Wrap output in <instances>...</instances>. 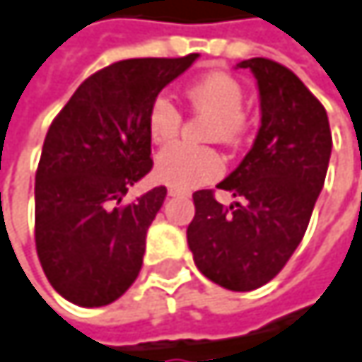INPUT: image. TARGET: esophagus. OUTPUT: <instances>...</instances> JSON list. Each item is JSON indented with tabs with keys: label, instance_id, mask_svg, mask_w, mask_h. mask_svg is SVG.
I'll use <instances>...</instances> for the list:
<instances>
[{
	"label": "esophagus",
	"instance_id": "esophagus-1",
	"mask_svg": "<svg viewBox=\"0 0 362 362\" xmlns=\"http://www.w3.org/2000/svg\"><path fill=\"white\" fill-rule=\"evenodd\" d=\"M168 194H170V197H180L184 192H182L180 188H168Z\"/></svg>",
	"mask_w": 362,
	"mask_h": 362
}]
</instances>
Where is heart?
Wrapping results in <instances>:
<instances>
[{
  "instance_id": "b5f03b06",
  "label": "heart",
  "mask_w": 362,
  "mask_h": 362,
  "mask_svg": "<svg viewBox=\"0 0 362 362\" xmlns=\"http://www.w3.org/2000/svg\"><path fill=\"white\" fill-rule=\"evenodd\" d=\"M186 100L199 112L211 115L209 138L226 144H237L247 127L243 86L226 73H209L194 79L186 88ZM182 125L178 107L168 96H157L146 112V132L155 144L172 142ZM224 172V159L218 151L207 146L172 144L157 155L155 176L174 188L188 190L216 180Z\"/></svg>"
}]
</instances>
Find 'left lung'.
Returning a JSON list of instances; mask_svg holds the SVG:
<instances>
[{
  "mask_svg": "<svg viewBox=\"0 0 362 362\" xmlns=\"http://www.w3.org/2000/svg\"><path fill=\"white\" fill-rule=\"evenodd\" d=\"M257 79L262 125L252 151L218 184L241 203L197 190L186 239L197 268L230 291H252L274 279L298 250L331 157L325 107L287 66L250 58L237 64Z\"/></svg>",
  "mask_w": 362,
  "mask_h": 362,
  "instance_id": "obj_1",
  "label": "left lung"
}]
</instances>
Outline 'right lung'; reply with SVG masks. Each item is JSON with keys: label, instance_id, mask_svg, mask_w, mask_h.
<instances>
[{"label": "right lung", "instance_id": "add662e5", "mask_svg": "<svg viewBox=\"0 0 362 362\" xmlns=\"http://www.w3.org/2000/svg\"><path fill=\"white\" fill-rule=\"evenodd\" d=\"M197 56L119 60L90 75L54 117L35 174V247L64 300L107 306L136 281L168 188L134 203L123 197L153 170L151 103Z\"/></svg>", "mask_w": 362, "mask_h": 362}]
</instances>
